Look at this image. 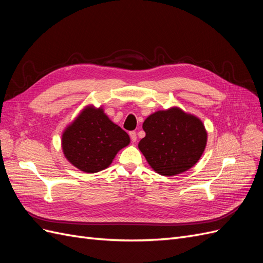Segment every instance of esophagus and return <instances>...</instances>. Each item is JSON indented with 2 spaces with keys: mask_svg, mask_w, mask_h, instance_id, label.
Returning <instances> with one entry per match:
<instances>
[{
  "mask_svg": "<svg viewBox=\"0 0 263 263\" xmlns=\"http://www.w3.org/2000/svg\"><path fill=\"white\" fill-rule=\"evenodd\" d=\"M129 136H130V139H132L133 142H136V140H137V134H136V132H130L129 133Z\"/></svg>",
  "mask_w": 263,
  "mask_h": 263,
  "instance_id": "34e87169",
  "label": "esophagus"
}]
</instances>
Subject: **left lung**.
Wrapping results in <instances>:
<instances>
[{
	"instance_id": "left-lung-1",
	"label": "left lung",
	"mask_w": 263,
	"mask_h": 263,
	"mask_svg": "<svg viewBox=\"0 0 263 263\" xmlns=\"http://www.w3.org/2000/svg\"><path fill=\"white\" fill-rule=\"evenodd\" d=\"M142 128L146 136L138 148L151 168L165 177L192 168L208 142V132L201 119L176 106L149 115Z\"/></svg>"
}]
</instances>
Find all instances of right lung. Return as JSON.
Returning a JSON list of instances; mask_svg holds the SVG:
<instances>
[{"mask_svg": "<svg viewBox=\"0 0 263 263\" xmlns=\"http://www.w3.org/2000/svg\"><path fill=\"white\" fill-rule=\"evenodd\" d=\"M130 138L114 124L102 107L82 109L62 133L63 155L76 168L95 173L108 168L116 154L128 146Z\"/></svg>", "mask_w": 263, "mask_h": 263, "instance_id": "obj_1", "label": "right lung"}]
</instances>
